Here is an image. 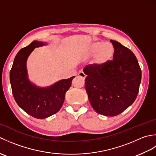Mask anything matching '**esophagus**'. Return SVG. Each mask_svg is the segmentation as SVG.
<instances>
[{
  "label": "esophagus",
  "instance_id": "34e87169",
  "mask_svg": "<svg viewBox=\"0 0 156 156\" xmlns=\"http://www.w3.org/2000/svg\"><path fill=\"white\" fill-rule=\"evenodd\" d=\"M78 76H80V77H81L82 78H83V79H85L86 76H86V74H84V72H82L79 73V74H78Z\"/></svg>",
  "mask_w": 156,
  "mask_h": 156
}]
</instances>
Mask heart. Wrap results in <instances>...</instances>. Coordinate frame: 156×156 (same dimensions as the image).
I'll list each match as a JSON object with an SVG mask.
<instances>
[{
    "label": "heart",
    "instance_id": "heart-1",
    "mask_svg": "<svg viewBox=\"0 0 156 156\" xmlns=\"http://www.w3.org/2000/svg\"><path fill=\"white\" fill-rule=\"evenodd\" d=\"M88 55H95V62L98 65H103L112 58L115 54V48L111 43L101 41L94 42L88 49Z\"/></svg>",
    "mask_w": 156,
    "mask_h": 156
}]
</instances>
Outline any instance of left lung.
<instances>
[{"label": "left lung", "instance_id": "1", "mask_svg": "<svg viewBox=\"0 0 156 156\" xmlns=\"http://www.w3.org/2000/svg\"><path fill=\"white\" fill-rule=\"evenodd\" d=\"M113 59L103 65L91 64L83 71L89 101L98 114L114 117L133 103L141 80L137 59L130 49L117 41Z\"/></svg>", "mask_w": 156, "mask_h": 156}]
</instances>
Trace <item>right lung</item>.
<instances>
[{
	"mask_svg": "<svg viewBox=\"0 0 156 156\" xmlns=\"http://www.w3.org/2000/svg\"><path fill=\"white\" fill-rule=\"evenodd\" d=\"M44 45V42L34 41L22 48L16 55L10 71V82L16 102L27 114L40 119L50 117L60 110L66 92L75 77L61 80L45 88L38 87L29 81L27 59L35 48Z\"/></svg>",
	"mask_w": 156,
	"mask_h": 156,
	"instance_id": "1",
	"label": "right lung"
}]
</instances>
